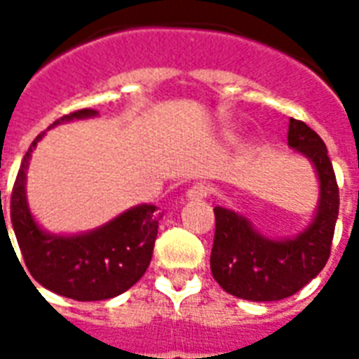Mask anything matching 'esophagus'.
<instances>
[{
    "mask_svg": "<svg viewBox=\"0 0 359 359\" xmlns=\"http://www.w3.org/2000/svg\"><path fill=\"white\" fill-rule=\"evenodd\" d=\"M210 196V188L207 184H203V182H197L190 188V190L186 191V197L190 199V201H201L205 197Z\"/></svg>",
    "mask_w": 359,
    "mask_h": 359,
    "instance_id": "obj_1",
    "label": "esophagus"
}]
</instances>
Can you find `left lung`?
Segmentation results:
<instances>
[{
    "label": "left lung",
    "instance_id": "obj_1",
    "mask_svg": "<svg viewBox=\"0 0 359 359\" xmlns=\"http://www.w3.org/2000/svg\"><path fill=\"white\" fill-rule=\"evenodd\" d=\"M289 147L306 154L317 169L320 203L317 218L292 240L261 236L244 216L216 207L210 270L219 287L251 302H276L304 289L328 262L339 214V186L328 149L306 123L289 121Z\"/></svg>",
    "mask_w": 359,
    "mask_h": 359
}]
</instances>
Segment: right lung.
<instances>
[{
    "instance_id": "right-lung-1",
    "label": "right lung",
    "mask_w": 359,
    "mask_h": 359,
    "mask_svg": "<svg viewBox=\"0 0 359 359\" xmlns=\"http://www.w3.org/2000/svg\"><path fill=\"white\" fill-rule=\"evenodd\" d=\"M93 115L97 111L91 108L78 109L63 115L53 124ZM42 135L44 132L36 135L29 151L25 152L11 196V222L27 272L42 287L78 302L108 300L123 294L140 281L151 264L160 222L156 207L141 205L132 208L87 235H46L35 224L25 201V169L31 151ZM3 224L5 216L1 212Z\"/></svg>"
}]
</instances>
